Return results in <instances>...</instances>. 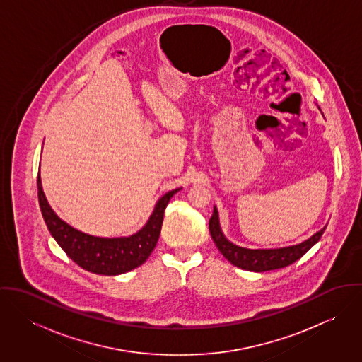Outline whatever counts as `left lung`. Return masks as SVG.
Wrapping results in <instances>:
<instances>
[{"label":"left lung","instance_id":"1","mask_svg":"<svg viewBox=\"0 0 362 362\" xmlns=\"http://www.w3.org/2000/svg\"><path fill=\"white\" fill-rule=\"evenodd\" d=\"M326 227L319 230L316 234H313L310 240L287 247V248H279V250H248L238 245H234L230 243L221 233L220 224H218V213L214 207L213 214L209 220V231L210 235L218 248V251L223 254V257L230 260L234 266L241 267L244 270L250 272H266V270H274L286 267L291 263H294L297 259L301 258L304 254H307L310 248L320 240L323 231Z\"/></svg>","mask_w":362,"mask_h":362}]
</instances>
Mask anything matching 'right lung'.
I'll use <instances>...</instances> for the list:
<instances>
[{
  "instance_id": "obj_1",
  "label": "right lung",
  "mask_w": 362,
  "mask_h": 362,
  "mask_svg": "<svg viewBox=\"0 0 362 362\" xmlns=\"http://www.w3.org/2000/svg\"><path fill=\"white\" fill-rule=\"evenodd\" d=\"M178 191L180 188L167 192L157 202L149 221L136 234L122 238H100L81 233L62 221L49 205L42 188L40 175H37L39 205L54 240L82 269L105 276L129 272L151 257L161 231L164 210Z\"/></svg>"
}]
</instances>
